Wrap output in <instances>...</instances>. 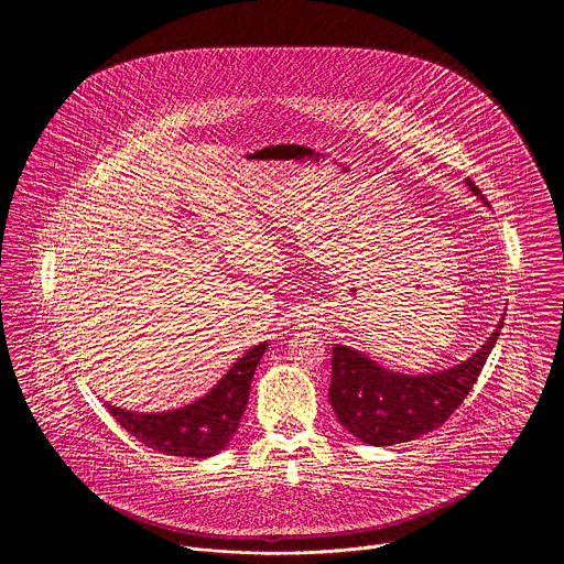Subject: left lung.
<instances>
[{"label": "left lung", "mask_w": 564, "mask_h": 564, "mask_svg": "<svg viewBox=\"0 0 564 564\" xmlns=\"http://www.w3.org/2000/svg\"><path fill=\"white\" fill-rule=\"evenodd\" d=\"M470 192L485 194L466 178ZM505 321L470 359L433 375H399L346 346L333 348L330 404L337 420L370 446L417 440L442 426L457 409L485 368Z\"/></svg>", "instance_id": "left-lung-1"}]
</instances>
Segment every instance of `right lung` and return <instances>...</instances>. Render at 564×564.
Returning <instances> with one entry per match:
<instances>
[{
	"instance_id": "add662e5",
	"label": "right lung",
	"mask_w": 564,
	"mask_h": 564,
	"mask_svg": "<svg viewBox=\"0 0 564 564\" xmlns=\"http://www.w3.org/2000/svg\"><path fill=\"white\" fill-rule=\"evenodd\" d=\"M265 348L268 344L254 346L229 368L214 390L185 409L144 415L107 404V411L129 435L158 453L212 457L223 451L238 431L248 406L250 383Z\"/></svg>"
}]
</instances>
